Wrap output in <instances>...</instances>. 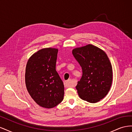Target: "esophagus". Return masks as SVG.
<instances>
[{"label": "esophagus", "instance_id": "34e87169", "mask_svg": "<svg viewBox=\"0 0 132 132\" xmlns=\"http://www.w3.org/2000/svg\"><path fill=\"white\" fill-rule=\"evenodd\" d=\"M64 85L67 87H73V83L71 82L70 80H68L65 81L64 82Z\"/></svg>", "mask_w": 132, "mask_h": 132}]
</instances>
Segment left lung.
<instances>
[{"mask_svg": "<svg viewBox=\"0 0 132 132\" xmlns=\"http://www.w3.org/2000/svg\"><path fill=\"white\" fill-rule=\"evenodd\" d=\"M72 53L82 71L75 87L79 97L90 103L100 101L109 93L112 81V68L107 54L91 45L75 48Z\"/></svg>", "mask_w": 132, "mask_h": 132, "instance_id": "obj_1", "label": "left lung"}]
</instances>
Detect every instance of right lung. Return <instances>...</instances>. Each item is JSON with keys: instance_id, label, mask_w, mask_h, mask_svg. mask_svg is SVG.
Here are the masks:
<instances>
[{"instance_id": "1", "label": "right lung", "mask_w": 132, "mask_h": 132, "mask_svg": "<svg viewBox=\"0 0 132 132\" xmlns=\"http://www.w3.org/2000/svg\"><path fill=\"white\" fill-rule=\"evenodd\" d=\"M58 49L43 48L27 62L25 82L31 97L38 105L51 109L63 100L64 87L55 70Z\"/></svg>"}]
</instances>
